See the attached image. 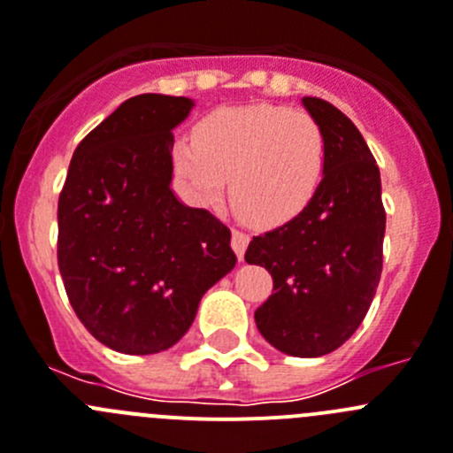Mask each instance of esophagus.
<instances>
[{
  "instance_id": "obj_1",
  "label": "esophagus",
  "mask_w": 453,
  "mask_h": 453,
  "mask_svg": "<svg viewBox=\"0 0 453 453\" xmlns=\"http://www.w3.org/2000/svg\"><path fill=\"white\" fill-rule=\"evenodd\" d=\"M248 243H250V236H248L246 232H239V230L232 232V250L236 252L239 261H243V257H246Z\"/></svg>"
}]
</instances>
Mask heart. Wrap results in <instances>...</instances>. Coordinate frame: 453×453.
<instances>
[{"instance_id":"1","label":"heart","mask_w":453,"mask_h":453,"mask_svg":"<svg viewBox=\"0 0 453 453\" xmlns=\"http://www.w3.org/2000/svg\"><path fill=\"white\" fill-rule=\"evenodd\" d=\"M172 165L196 205H219L230 179L239 217L255 226H281L319 189L326 136L306 111L277 104L226 107L198 122L196 138H176Z\"/></svg>"}]
</instances>
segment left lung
Wrapping results in <instances>:
<instances>
[{"label": "left lung", "instance_id": "left-lung-1", "mask_svg": "<svg viewBox=\"0 0 453 453\" xmlns=\"http://www.w3.org/2000/svg\"><path fill=\"white\" fill-rule=\"evenodd\" d=\"M302 104L326 136L322 183L297 217L252 236L246 261L274 281L255 312L265 342L293 357H322L357 331L373 302L387 214L360 129L326 100L306 96Z\"/></svg>", "mask_w": 453, "mask_h": 453}]
</instances>
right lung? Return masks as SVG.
Masks as SVG:
<instances>
[{"label": "right lung", "mask_w": 453, "mask_h": 453, "mask_svg": "<svg viewBox=\"0 0 453 453\" xmlns=\"http://www.w3.org/2000/svg\"><path fill=\"white\" fill-rule=\"evenodd\" d=\"M192 98L142 93L73 151L58 203V264L75 315L127 355L174 346L236 264L230 230L172 189V131Z\"/></svg>", "instance_id": "obj_1"}]
</instances>
